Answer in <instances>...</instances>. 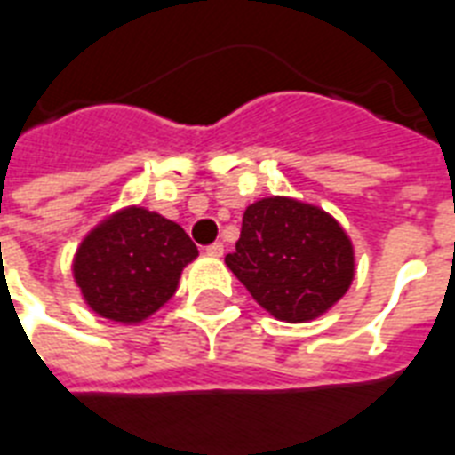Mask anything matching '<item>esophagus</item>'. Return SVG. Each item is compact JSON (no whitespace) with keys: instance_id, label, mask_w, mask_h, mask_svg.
<instances>
[{"instance_id":"obj_1","label":"esophagus","mask_w":455,"mask_h":455,"mask_svg":"<svg viewBox=\"0 0 455 455\" xmlns=\"http://www.w3.org/2000/svg\"><path fill=\"white\" fill-rule=\"evenodd\" d=\"M223 244H220V242H213V244L211 246H206V253H209V256H213V259H220V256H223Z\"/></svg>"}]
</instances>
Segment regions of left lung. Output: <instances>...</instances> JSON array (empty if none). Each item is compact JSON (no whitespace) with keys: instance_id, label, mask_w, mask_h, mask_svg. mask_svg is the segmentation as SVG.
Wrapping results in <instances>:
<instances>
[{"instance_id":"obj_1","label":"left lung","mask_w":455,"mask_h":455,"mask_svg":"<svg viewBox=\"0 0 455 455\" xmlns=\"http://www.w3.org/2000/svg\"><path fill=\"white\" fill-rule=\"evenodd\" d=\"M260 308L284 323L327 313L354 283V244L327 211L290 196L246 206L235 251L225 256Z\"/></svg>"}]
</instances>
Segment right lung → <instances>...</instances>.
<instances>
[{"mask_svg":"<svg viewBox=\"0 0 455 455\" xmlns=\"http://www.w3.org/2000/svg\"><path fill=\"white\" fill-rule=\"evenodd\" d=\"M199 256L178 223L142 206L104 218L77 246L73 277L97 315L137 325L175 294L182 267Z\"/></svg>","mask_w":455,"mask_h":455,"instance_id":"1","label":"right lung"}]
</instances>
